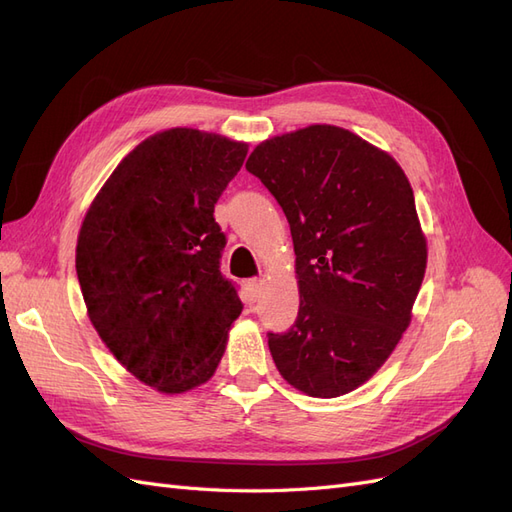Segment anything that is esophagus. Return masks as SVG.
Segmentation results:
<instances>
[{
    "label": "esophagus",
    "instance_id": "esophagus-1",
    "mask_svg": "<svg viewBox=\"0 0 512 512\" xmlns=\"http://www.w3.org/2000/svg\"><path fill=\"white\" fill-rule=\"evenodd\" d=\"M260 288H262V280H258V277H254V280L247 282V290H250L252 299H258V297H260Z\"/></svg>",
    "mask_w": 512,
    "mask_h": 512
}]
</instances>
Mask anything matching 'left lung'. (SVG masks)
Here are the masks:
<instances>
[{"mask_svg": "<svg viewBox=\"0 0 512 512\" xmlns=\"http://www.w3.org/2000/svg\"><path fill=\"white\" fill-rule=\"evenodd\" d=\"M245 168L275 196L297 254L299 314L267 333L286 382L312 397L354 391L389 359L421 290L427 243L401 166L337 126L260 143Z\"/></svg>", "mask_w": 512, "mask_h": 512, "instance_id": "left-lung-1", "label": "left lung"}]
</instances>
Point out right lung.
<instances>
[{
  "instance_id": "right-lung-1",
  "label": "right lung",
  "mask_w": 512,
  "mask_h": 512,
  "mask_svg": "<svg viewBox=\"0 0 512 512\" xmlns=\"http://www.w3.org/2000/svg\"><path fill=\"white\" fill-rule=\"evenodd\" d=\"M247 156L220 134L149 136L108 177L76 243V275L106 348L147 386L183 393L218 367L243 303L220 271L213 209Z\"/></svg>"
}]
</instances>
